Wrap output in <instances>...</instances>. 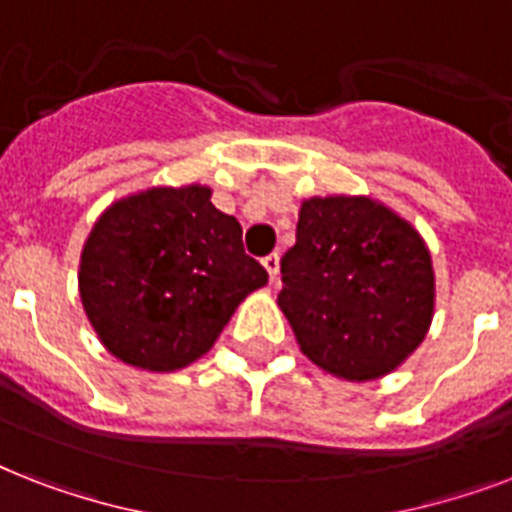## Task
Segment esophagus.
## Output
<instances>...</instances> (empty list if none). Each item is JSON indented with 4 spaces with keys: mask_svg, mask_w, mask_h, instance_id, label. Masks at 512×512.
I'll use <instances>...</instances> for the list:
<instances>
[{
    "mask_svg": "<svg viewBox=\"0 0 512 512\" xmlns=\"http://www.w3.org/2000/svg\"><path fill=\"white\" fill-rule=\"evenodd\" d=\"M263 265H265V271H268V276H271V281H276V276H279V252L265 255Z\"/></svg>",
    "mask_w": 512,
    "mask_h": 512,
    "instance_id": "esophagus-1",
    "label": "esophagus"
}]
</instances>
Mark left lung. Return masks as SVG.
<instances>
[{"mask_svg": "<svg viewBox=\"0 0 512 512\" xmlns=\"http://www.w3.org/2000/svg\"><path fill=\"white\" fill-rule=\"evenodd\" d=\"M433 297L428 247L396 212L366 196L303 201L279 308L313 364L356 382L393 372L428 335Z\"/></svg>", "mask_w": 512, "mask_h": 512, "instance_id": "left-lung-1", "label": "left lung"}]
</instances>
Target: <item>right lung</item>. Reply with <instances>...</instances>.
<instances>
[{
  "mask_svg": "<svg viewBox=\"0 0 512 512\" xmlns=\"http://www.w3.org/2000/svg\"><path fill=\"white\" fill-rule=\"evenodd\" d=\"M204 185L148 188L116 201L84 241L79 295L119 361L175 372L201 358L268 273L241 225Z\"/></svg>",
  "mask_w": 512,
  "mask_h": 512,
  "instance_id": "right-lung-1",
  "label": "right lung"
}]
</instances>
